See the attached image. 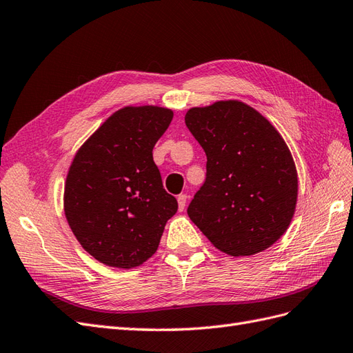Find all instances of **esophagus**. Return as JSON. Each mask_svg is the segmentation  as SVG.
Masks as SVG:
<instances>
[{
  "instance_id": "esophagus-1",
  "label": "esophagus",
  "mask_w": 353,
  "mask_h": 353,
  "mask_svg": "<svg viewBox=\"0 0 353 353\" xmlns=\"http://www.w3.org/2000/svg\"><path fill=\"white\" fill-rule=\"evenodd\" d=\"M178 200V209L179 210H184L185 209V205H187V200H188V196L187 194H179L176 197Z\"/></svg>"
}]
</instances>
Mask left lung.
Returning <instances> with one entry per match:
<instances>
[{
    "label": "left lung",
    "mask_w": 353,
    "mask_h": 353,
    "mask_svg": "<svg viewBox=\"0 0 353 353\" xmlns=\"http://www.w3.org/2000/svg\"><path fill=\"white\" fill-rule=\"evenodd\" d=\"M185 125L208 157L190 219L227 254L271 248L290 225L297 201V170L280 132L239 100L191 108Z\"/></svg>",
    "instance_id": "8db88e82"
}]
</instances>
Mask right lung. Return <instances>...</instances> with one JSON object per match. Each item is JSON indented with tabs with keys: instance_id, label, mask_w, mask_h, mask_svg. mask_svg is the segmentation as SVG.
Masks as SVG:
<instances>
[{
	"instance_id": "obj_1",
	"label": "right lung",
	"mask_w": 353,
	"mask_h": 353,
	"mask_svg": "<svg viewBox=\"0 0 353 353\" xmlns=\"http://www.w3.org/2000/svg\"><path fill=\"white\" fill-rule=\"evenodd\" d=\"M172 117L159 105H126L72 160L65 215L82 248L104 265L130 270L152 258L178 210L153 160V147Z\"/></svg>"
}]
</instances>
